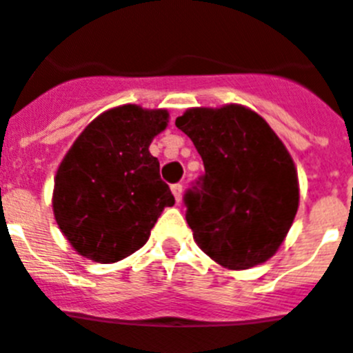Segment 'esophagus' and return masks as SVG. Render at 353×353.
<instances>
[{"mask_svg":"<svg viewBox=\"0 0 353 353\" xmlns=\"http://www.w3.org/2000/svg\"><path fill=\"white\" fill-rule=\"evenodd\" d=\"M172 194H174V198H176V201L179 203L183 198V185L181 183H176V185H172Z\"/></svg>","mask_w":353,"mask_h":353,"instance_id":"esophagus-1","label":"esophagus"}]
</instances>
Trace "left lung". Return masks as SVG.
<instances>
[{
  "mask_svg": "<svg viewBox=\"0 0 353 353\" xmlns=\"http://www.w3.org/2000/svg\"><path fill=\"white\" fill-rule=\"evenodd\" d=\"M176 126L205 165L199 188L185 196L194 241L227 269L268 262L290 232L301 199L284 143L241 104L188 108Z\"/></svg>",
  "mask_w": 353,
  "mask_h": 353,
  "instance_id": "obj_1",
  "label": "left lung"
}]
</instances>
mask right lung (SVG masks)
<instances>
[{
    "mask_svg": "<svg viewBox=\"0 0 353 353\" xmlns=\"http://www.w3.org/2000/svg\"><path fill=\"white\" fill-rule=\"evenodd\" d=\"M166 110L124 104L101 113L63 155L52 212L74 251L113 263L139 251L176 199L150 144L168 126Z\"/></svg>",
    "mask_w": 353,
    "mask_h": 353,
    "instance_id": "add662e5",
    "label": "right lung"
}]
</instances>
